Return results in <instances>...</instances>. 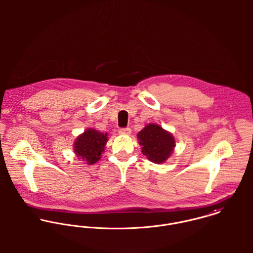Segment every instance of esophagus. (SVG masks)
<instances>
[{
    "label": "esophagus",
    "instance_id": "esophagus-1",
    "mask_svg": "<svg viewBox=\"0 0 253 253\" xmlns=\"http://www.w3.org/2000/svg\"><path fill=\"white\" fill-rule=\"evenodd\" d=\"M119 133L122 135H129L131 133V129L129 127H125L119 129Z\"/></svg>",
    "mask_w": 253,
    "mask_h": 253
}]
</instances>
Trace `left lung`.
Wrapping results in <instances>:
<instances>
[{"mask_svg": "<svg viewBox=\"0 0 253 253\" xmlns=\"http://www.w3.org/2000/svg\"><path fill=\"white\" fill-rule=\"evenodd\" d=\"M142 153L153 163L161 164L168 160L173 147L174 138L158 125H148L137 134Z\"/></svg>", "mask_w": 253, "mask_h": 253, "instance_id": "obj_1", "label": "left lung"}]
</instances>
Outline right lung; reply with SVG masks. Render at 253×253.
Listing matches in <instances>:
<instances>
[{"label":"right lung","mask_w":253,"mask_h":253,"mask_svg":"<svg viewBox=\"0 0 253 253\" xmlns=\"http://www.w3.org/2000/svg\"><path fill=\"white\" fill-rule=\"evenodd\" d=\"M107 142V133H101L89 128L80 135L75 142V153L88 165H93L100 159V155Z\"/></svg>","instance_id":"1"}]
</instances>
